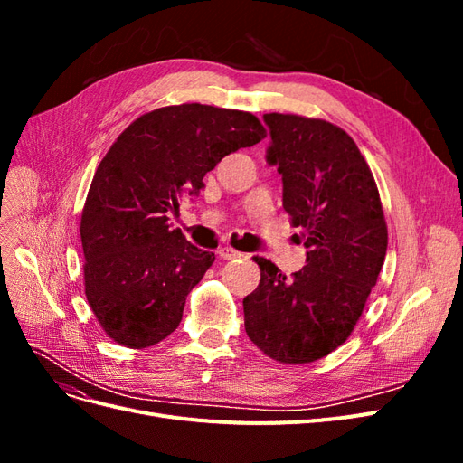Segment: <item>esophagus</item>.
<instances>
[{"instance_id":"34e87169","label":"esophagus","mask_w":463,"mask_h":463,"mask_svg":"<svg viewBox=\"0 0 463 463\" xmlns=\"http://www.w3.org/2000/svg\"><path fill=\"white\" fill-rule=\"evenodd\" d=\"M218 255H220V259H223V260H233V259H241V257H243V253H240V250H235V249L228 247V245L220 247V249H218Z\"/></svg>"}]
</instances>
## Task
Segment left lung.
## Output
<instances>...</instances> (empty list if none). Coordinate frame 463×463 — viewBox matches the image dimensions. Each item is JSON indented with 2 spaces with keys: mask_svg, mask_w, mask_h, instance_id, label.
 Returning a JSON list of instances; mask_svg holds the SVG:
<instances>
[{
  "mask_svg": "<svg viewBox=\"0 0 463 463\" xmlns=\"http://www.w3.org/2000/svg\"><path fill=\"white\" fill-rule=\"evenodd\" d=\"M264 123L272 138L266 162L282 174L307 264L288 278L255 257L260 282L243 299L245 332L269 357L303 365L354 332L384 264L388 230L369 164L344 129L293 114H264Z\"/></svg>",
  "mask_w": 463,
  "mask_h": 463,
  "instance_id": "1",
  "label": "left lung"
}]
</instances>
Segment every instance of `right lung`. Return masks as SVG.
<instances>
[{
  "mask_svg": "<svg viewBox=\"0 0 463 463\" xmlns=\"http://www.w3.org/2000/svg\"><path fill=\"white\" fill-rule=\"evenodd\" d=\"M264 137L249 111L179 104L148 111L116 138L80 216L87 301L116 344L150 347L179 326L214 253L172 230L167 213L199 194L223 156Z\"/></svg>",
  "mask_w": 463,
  "mask_h": 463,
  "instance_id": "right-lung-1",
  "label": "right lung"
}]
</instances>
